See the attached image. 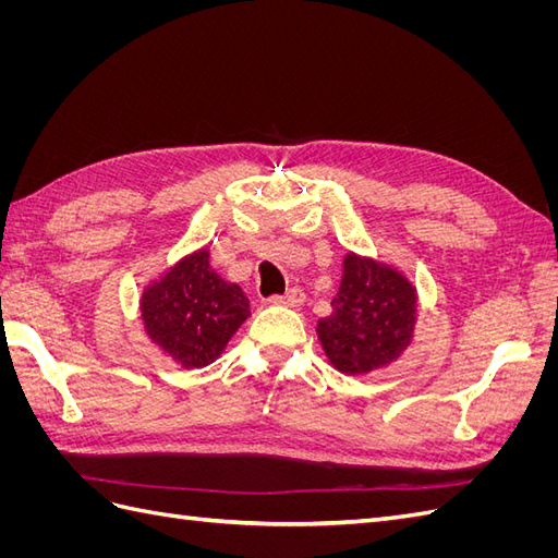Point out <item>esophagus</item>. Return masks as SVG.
<instances>
[{
  "mask_svg": "<svg viewBox=\"0 0 558 558\" xmlns=\"http://www.w3.org/2000/svg\"><path fill=\"white\" fill-rule=\"evenodd\" d=\"M272 305H283V307H300L302 302H305V293L300 289H289L283 295H272L269 298Z\"/></svg>",
  "mask_w": 558,
  "mask_h": 558,
  "instance_id": "obj_1",
  "label": "esophagus"
}]
</instances>
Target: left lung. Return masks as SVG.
Segmentation results:
<instances>
[{
  "label": "left lung",
  "instance_id": "8db88e82",
  "mask_svg": "<svg viewBox=\"0 0 558 558\" xmlns=\"http://www.w3.org/2000/svg\"><path fill=\"white\" fill-rule=\"evenodd\" d=\"M416 286L398 267L349 251L330 316L316 324L335 369L359 377L396 363L412 344Z\"/></svg>",
  "mask_w": 558,
  "mask_h": 558
}]
</instances>
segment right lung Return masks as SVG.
I'll return each instance as SVG.
<instances>
[{"label": "right lung", "instance_id": "right-lung-1", "mask_svg": "<svg viewBox=\"0 0 558 558\" xmlns=\"http://www.w3.org/2000/svg\"><path fill=\"white\" fill-rule=\"evenodd\" d=\"M140 312L148 340L185 369L214 363L251 316L240 286L209 265V248L189 253L148 281Z\"/></svg>", "mask_w": 558, "mask_h": 558}]
</instances>
